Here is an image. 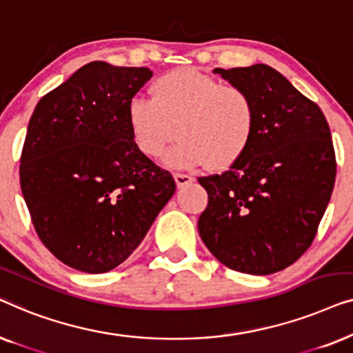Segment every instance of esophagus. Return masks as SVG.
Listing matches in <instances>:
<instances>
[{
    "mask_svg": "<svg viewBox=\"0 0 353 353\" xmlns=\"http://www.w3.org/2000/svg\"><path fill=\"white\" fill-rule=\"evenodd\" d=\"M173 178H175V183L178 188L190 185V183L192 181V176L186 175V173H173Z\"/></svg>",
    "mask_w": 353,
    "mask_h": 353,
    "instance_id": "esophagus-1",
    "label": "esophagus"
}]
</instances>
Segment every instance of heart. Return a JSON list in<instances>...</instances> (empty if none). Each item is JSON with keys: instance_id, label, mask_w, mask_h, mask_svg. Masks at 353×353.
<instances>
[{"instance_id": "heart-1", "label": "heart", "mask_w": 353, "mask_h": 353, "mask_svg": "<svg viewBox=\"0 0 353 353\" xmlns=\"http://www.w3.org/2000/svg\"><path fill=\"white\" fill-rule=\"evenodd\" d=\"M127 122L134 146L146 157L165 154V163L192 168L207 163L225 170L239 161L257 128V104L248 90L223 85L197 69H176L159 77L152 99L128 103Z\"/></svg>"}]
</instances>
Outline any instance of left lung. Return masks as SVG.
<instances>
[{
    "label": "left lung",
    "mask_w": 353,
    "mask_h": 353,
    "mask_svg": "<svg viewBox=\"0 0 353 353\" xmlns=\"http://www.w3.org/2000/svg\"><path fill=\"white\" fill-rule=\"evenodd\" d=\"M257 104V128L243 157L201 176L209 204L197 221L216 260L249 274L292 265L315 239L336 180L330 125L318 105L270 65L215 69Z\"/></svg>",
    "instance_id": "left-lung-1"
}]
</instances>
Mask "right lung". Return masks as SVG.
<instances>
[{
	"label": "right lung",
	"instance_id": "obj_1",
	"mask_svg": "<svg viewBox=\"0 0 353 353\" xmlns=\"http://www.w3.org/2000/svg\"><path fill=\"white\" fill-rule=\"evenodd\" d=\"M148 67L90 62L38 101L21 156V190L41 243L85 273L119 267L175 192L170 172L134 146L128 103Z\"/></svg>",
	"mask_w": 353,
	"mask_h": 353
}]
</instances>
